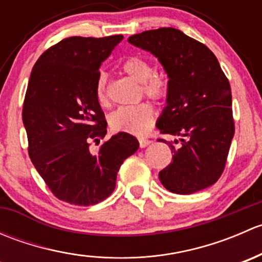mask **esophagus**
I'll list each match as a JSON object with an SVG mask.
<instances>
[{
  "instance_id": "esophagus-1",
  "label": "esophagus",
  "mask_w": 262,
  "mask_h": 262,
  "mask_svg": "<svg viewBox=\"0 0 262 262\" xmlns=\"http://www.w3.org/2000/svg\"><path fill=\"white\" fill-rule=\"evenodd\" d=\"M152 143V141H149V139H146V138H139V146H141V148H144L147 147L148 144Z\"/></svg>"
}]
</instances>
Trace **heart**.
Returning a JSON list of instances; mask_svg holds the SVG:
<instances>
[{"mask_svg": "<svg viewBox=\"0 0 262 262\" xmlns=\"http://www.w3.org/2000/svg\"><path fill=\"white\" fill-rule=\"evenodd\" d=\"M124 73L130 76L136 81L141 82L142 95L153 100L163 101L168 95V80L162 72L153 71L152 64L146 58L139 55L126 57L121 63ZM96 100L101 106L110 104L107 94V75L105 72L99 73L95 84ZM155 121V109L149 102L121 106L116 109L109 118V124L113 130L124 132L133 136H146Z\"/></svg>", "mask_w": 262, "mask_h": 262, "instance_id": "1", "label": "heart"}]
</instances>
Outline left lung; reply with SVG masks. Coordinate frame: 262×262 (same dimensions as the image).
<instances>
[{"label": "left lung", "instance_id": "obj_1", "mask_svg": "<svg viewBox=\"0 0 262 262\" xmlns=\"http://www.w3.org/2000/svg\"><path fill=\"white\" fill-rule=\"evenodd\" d=\"M128 41L155 54L170 77L157 128L181 139L175 141L179 146L167 142L172 162L158 173L161 182L182 195L210 186L223 173L234 134L231 86L218 59L207 46L173 28L143 31Z\"/></svg>", "mask_w": 262, "mask_h": 262}]
</instances>
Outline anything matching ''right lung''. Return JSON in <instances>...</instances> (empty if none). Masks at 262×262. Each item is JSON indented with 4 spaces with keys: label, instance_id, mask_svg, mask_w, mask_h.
Masks as SVG:
<instances>
[{
    "label": "right lung",
    "instance_id": "right-lung-1",
    "mask_svg": "<svg viewBox=\"0 0 262 262\" xmlns=\"http://www.w3.org/2000/svg\"><path fill=\"white\" fill-rule=\"evenodd\" d=\"M123 40L70 36L48 48L31 71L23 106L28 152L55 198L80 207L97 204L115 189L136 137L120 132L105 141L106 119L95 95L100 64ZM102 140L96 154L91 141Z\"/></svg>",
    "mask_w": 262,
    "mask_h": 262
}]
</instances>
